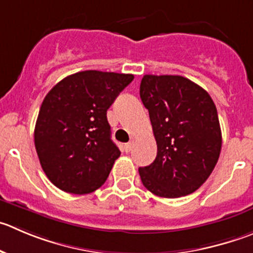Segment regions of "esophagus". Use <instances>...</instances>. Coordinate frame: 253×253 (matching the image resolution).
Listing matches in <instances>:
<instances>
[{
  "mask_svg": "<svg viewBox=\"0 0 253 253\" xmlns=\"http://www.w3.org/2000/svg\"><path fill=\"white\" fill-rule=\"evenodd\" d=\"M133 148H134V140H130L128 144H125V146H124V149L126 153H130V151L133 150Z\"/></svg>",
  "mask_w": 253,
  "mask_h": 253,
  "instance_id": "obj_1",
  "label": "esophagus"
}]
</instances>
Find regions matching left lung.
Here are the masks:
<instances>
[{
    "mask_svg": "<svg viewBox=\"0 0 253 253\" xmlns=\"http://www.w3.org/2000/svg\"><path fill=\"white\" fill-rule=\"evenodd\" d=\"M140 98L158 145L155 160L139 168L141 182L160 197L192 194L220 156L222 138L215 103L205 89L181 76L146 74Z\"/></svg>",
    "mask_w": 253,
    "mask_h": 253,
    "instance_id": "obj_1",
    "label": "left lung"
}]
</instances>
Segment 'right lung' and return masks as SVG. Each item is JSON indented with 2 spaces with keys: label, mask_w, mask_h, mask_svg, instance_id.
I'll use <instances>...</instances> for the list:
<instances>
[{
  "label": "right lung",
  "mask_w": 253,
  "mask_h": 253,
  "mask_svg": "<svg viewBox=\"0 0 253 253\" xmlns=\"http://www.w3.org/2000/svg\"><path fill=\"white\" fill-rule=\"evenodd\" d=\"M133 74L84 71L66 77L41 105L35 146L53 185L71 194L99 189L120 150L113 143L107 110Z\"/></svg>",
  "instance_id": "add662e5"
}]
</instances>
